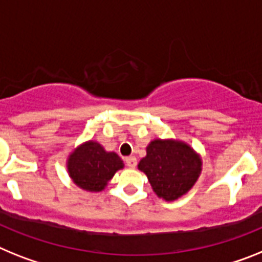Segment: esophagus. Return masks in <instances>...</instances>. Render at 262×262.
I'll return each mask as SVG.
<instances>
[{
	"mask_svg": "<svg viewBox=\"0 0 262 262\" xmlns=\"http://www.w3.org/2000/svg\"><path fill=\"white\" fill-rule=\"evenodd\" d=\"M125 163H126L128 167L134 169V167L137 166V158H136V157H126V158H125Z\"/></svg>",
	"mask_w": 262,
	"mask_h": 262,
	"instance_id": "obj_1",
	"label": "esophagus"
}]
</instances>
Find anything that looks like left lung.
I'll use <instances>...</instances> for the list:
<instances>
[{"label":"left lung","mask_w":262,"mask_h":262,"mask_svg":"<svg viewBox=\"0 0 262 262\" xmlns=\"http://www.w3.org/2000/svg\"><path fill=\"white\" fill-rule=\"evenodd\" d=\"M202 161L188 145L178 141L154 140L138 169L146 174L154 192L166 200L185 195L196 182Z\"/></svg>","instance_id":"obj_1"}]
</instances>
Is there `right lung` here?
<instances>
[{"mask_svg": "<svg viewBox=\"0 0 262 262\" xmlns=\"http://www.w3.org/2000/svg\"><path fill=\"white\" fill-rule=\"evenodd\" d=\"M121 158L106 153L97 142L81 145L68 159V171L72 181L83 190L101 191L117 170L122 169Z\"/></svg>", "mask_w": 262, "mask_h": 262, "instance_id": "right-lung-1", "label": "right lung"}]
</instances>
